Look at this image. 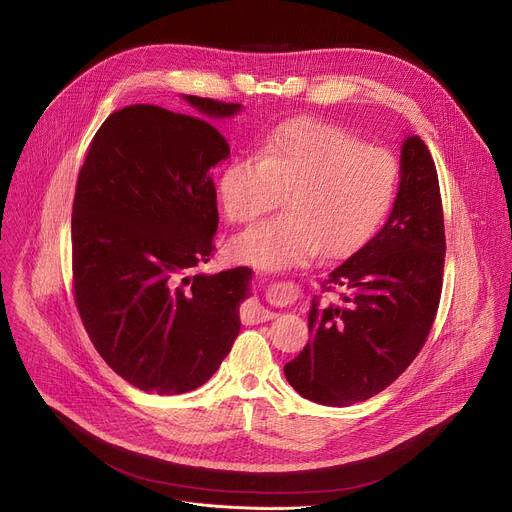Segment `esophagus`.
<instances>
[{
    "instance_id": "34e87169",
    "label": "esophagus",
    "mask_w": 512,
    "mask_h": 512,
    "mask_svg": "<svg viewBox=\"0 0 512 512\" xmlns=\"http://www.w3.org/2000/svg\"><path fill=\"white\" fill-rule=\"evenodd\" d=\"M275 318V312L267 310L259 300H249L243 308V322L245 324H259Z\"/></svg>"
}]
</instances>
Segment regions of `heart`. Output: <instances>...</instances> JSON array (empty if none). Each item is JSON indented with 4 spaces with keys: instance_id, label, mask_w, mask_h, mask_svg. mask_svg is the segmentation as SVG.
<instances>
[{
    "instance_id": "obj_1",
    "label": "heart",
    "mask_w": 512,
    "mask_h": 512,
    "mask_svg": "<svg viewBox=\"0 0 512 512\" xmlns=\"http://www.w3.org/2000/svg\"><path fill=\"white\" fill-rule=\"evenodd\" d=\"M400 161L367 147L343 126L312 116L275 124L257 155L228 161L218 192L232 224H251L273 210L286 189L288 212L230 243V255L263 271L308 263L324 251L347 257L388 218L400 188Z\"/></svg>"
}]
</instances>
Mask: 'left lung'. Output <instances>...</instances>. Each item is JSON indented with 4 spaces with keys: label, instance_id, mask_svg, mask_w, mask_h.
Returning a JSON list of instances; mask_svg holds the SVG:
<instances>
[{
    "label": "left lung",
    "instance_id": "8db88e82",
    "mask_svg": "<svg viewBox=\"0 0 512 512\" xmlns=\"http://www.w3.org/2000/svg\"><path fill=\"white\" fill-rule=\"evenodd\" d=\"M400 188L378 235L337 265L314 296L312 341L286 363L292 388L324 406H349L386 390L423 349L443 288L445 226L427 145L406 136Z\"/></svg>",
    "mask_w": 512,
    "mask_h": 512
}]
</instances>
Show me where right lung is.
<instances>
[{"mask_svg":"<svg viewBox=\"0 0 512 512\" xmlns=\"http://www.w3.org/2000/svg\"><path fill=\"white\" fill-rule=\"evenodd\" d=\"M194 114L126 106L91 138L73 216V296L83 327L120 378L143 392L206 384L241 331L251 269L192 275L214 253L210 169L230 155L210 124L241 104L183 96Z\"/></svg>","mask_w":512,"mask_h":512,"instance_id":"obj_1","label":"right lung"}]
</instances>
